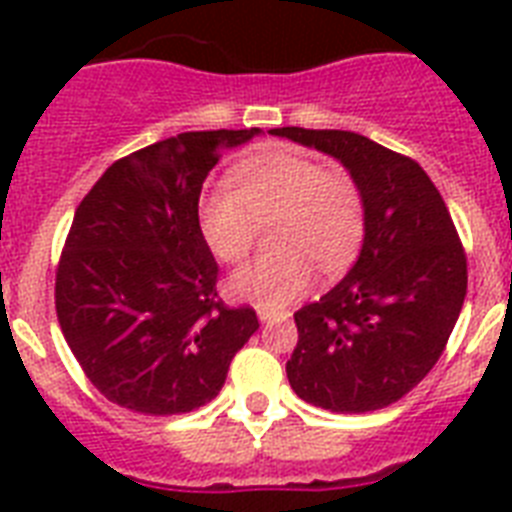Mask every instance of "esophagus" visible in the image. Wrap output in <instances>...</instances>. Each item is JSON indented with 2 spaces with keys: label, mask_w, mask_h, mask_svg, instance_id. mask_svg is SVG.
Wrapping results in <instances>:
<instances>
[{
  "label": "esophagus",
  "mask_w": 512,
  "mask_h": 512,
  "mask_svg": "<svg viewBox=\"0 0 512 512\" xmlns=\"http://www.w3.org/2000/svg\"><path fill=\"white\" fill-rule=\"evenodd\" d=\"M257 316H260V321H263V324H268V321L287 319L289 311H279V308H265V305H260V308H257Z\"/></svg>",
  "instance_id": "1"
}]
</instances>
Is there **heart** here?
<instances>
[{
  "label": "heart",
  "mask_w": 512,
  "mask_h": 512,
  "mask_svg": "<svg viewBox=\"0 0 512 512\" xmlns=\"http://www.w3.org/2000/svg\"><path fill=\"white\" fill-rule=\"evenodd\" d=\"M231 188H215L199 201V231L223 263H239L255 244L257 225L276 220L271 255L233 273V297L284 305L311 287L313 268L335 276L356 260L366 231V199L348 170H324L308 156H255L231 175Z\"/></svg>",
  "instance_id": "b5f03b06"
}]
</instances>
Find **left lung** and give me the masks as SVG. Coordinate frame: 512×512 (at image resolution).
<instances>
[{
  "label": "left lung",
  "instance_id": "8db88e82",
  "mask_svg": "<svg viewBox=\"0 0 512 512\" xmlns=\"http://www.w3.org/2000/svg\"><path fill=\"white\" fill-rule=\"evenodd\" d=\"M273 135L340 159L366 199L356 265L295 313L289 385L313 406L364 414L396 404L436 366L468 292V257L441 193L412 156L345 130Z\"/></svg>",
  "mask_w": 512,
  "mask_h": 512
}]
</instances>
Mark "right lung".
Listing matches in <instances>:
<instances>
[{
    "label": "right lung",
    "mask_w": 512,
    "mask_h": 512,
    "mask_svg": "<svg viewBox=\"0 0 512 512\" xmlns=\"http://www.w3.org/2000/svg\"><path fill=\"white\" fill-rule=\"evenodd\" d=\"M257 130L183 132L132 151L76 207L55 311L87 380L140 414H183L220 393L260 321L217 297L199 193L225 148Z\"/></svg>",
    "instance_id": "obj_1"
}]
</instances>
